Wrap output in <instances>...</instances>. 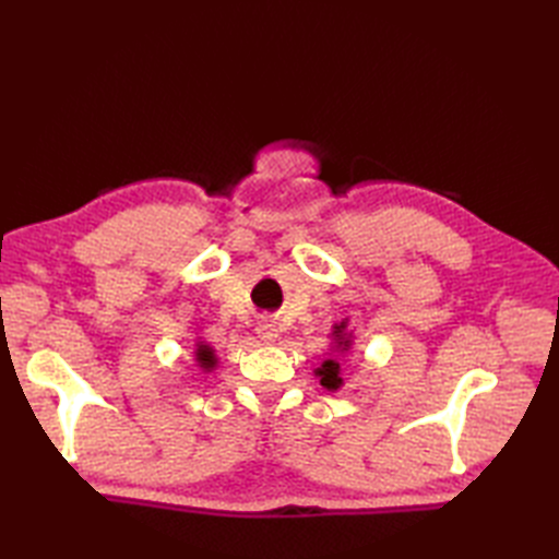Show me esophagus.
<instances>
[{"instance_id": "obj_1", "label": "esophagus", "mask_w": 559, "mask_h": 559, "mask_svg": "<svg viewBox=\"0 0 559 559\" xmlns=\"http://www.w3.org/2000/svg\"><path fill=\"white\" fill-rule=\"evenodd\" d=\"M261 337H263V341H265V343H273V333H263Z\"/></svg>"}]
</instances>
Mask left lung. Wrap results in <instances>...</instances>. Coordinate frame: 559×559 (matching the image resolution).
<instances>
[{"instance_id":"obj_1","label":"left lung","mask_w":559,"mask_h":559,"mask_svg":"<svg viewBox=\"0 0 559 559\" xmlns=\"http://www.w3.org/2000/svg\"><path fill=\"white\" fill-rule=\"evenodd\" d=\"M352 341H354V335L347 333V321L333 326V352L347 354L349 347H352ZM314 376L319 378V384L329 389V392H337V389L345 384L343 366H341V361H335V359H326L319 368H314Z\"/></svg>"}]
</instances>
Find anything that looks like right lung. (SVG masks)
Instances as JSON below:
<instances>
[{"label": "right lung", "instance_id": "add662e5", "mask_svg": "<svg viewBox=\"0 0 559 559\" xmlns=\"http://www.w3.org/2000/svg\"><path fill=\"white\" fill-rule=\"evenodd\" d=\"M195 361H198V366L205 370V373H212V370L216 368V364H218V359H216V354H214V347H210L207 343H202V341H198L195 343Z\"/></svg>", "mask_w": 559, "mask_h": 559}]
</instances>
